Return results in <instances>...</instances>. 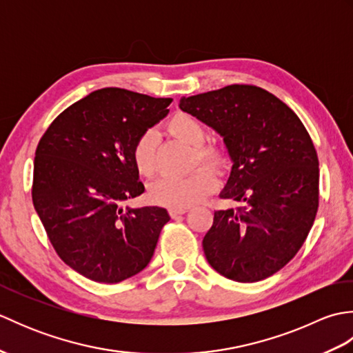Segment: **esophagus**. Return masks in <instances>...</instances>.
<instances>
[{"mask_svg":"<svg viewBox=\"0 0 353 353\" xmlns=\"http://www.w3.org/2000/svg\"><path fill=\"white\" fill-rule=\"evenodd\" d=\"M188 212V208H170V215L172 219H176L179 215H183Z\"/></svg>","mask_w":353,"mask_h":353,"instance_id":"34e87169","label":"esophagus"}]
</instances>
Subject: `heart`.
Segmentation results:
<instances>
[{
    "label": "heart",
    "instance_id": "b5f03b06",
    "mask_svg": "<svg viewBox=\"0 0 353 353\" xmlns=\"http://www.w3.org/2000/svg\"><path fill=\"white\" fill-rule=\"evenodd\" d=\"M168 130L176 138L188 144L199 147L197 159L205 162L215 171H223L229 165L228 147L221 142L201 144L205 142V129L197 118L190 114L179 112L168 121ZM134 167L142 176H152L156 170V134L153 132L142 133L133 147ZM216 186V177L206 167L197 168L185 177L163 176L156 179L150 185L148 197L156 205L170 208H188L214 191Z\"/></svg>",
    "mask_w": 353,
    "mask_h": 353
}]
</instances>
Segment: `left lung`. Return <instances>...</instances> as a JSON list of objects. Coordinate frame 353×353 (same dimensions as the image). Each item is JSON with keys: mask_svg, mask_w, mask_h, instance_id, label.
Listing matches in <instances>:
<instances>
[{"mask_svg": "<svg viewBox=\"0 0 353 353\" xmlns=\"http://www.w3.org/2000/svg\"><path fill=\"white\" fill-rule=\"evenodd\" d=\"M181 108L223 138L232 161L221 199L241 208L216 211L203 238L215 272L258 282L301 249L319 209V159L299 117L268 91L230 85L182 97Z\"/></svg>", "mask_w": 353, "mask_h": 353, "instance_id": "1", "label": "left lung"}]
</instances>
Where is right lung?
<instances>
[{
  "mask_svg": "<svg viewBox=\"0 0 353 353\" xmlns=\"http://www.w3.org/2000/svg\"><path fill=\"white\" fill-rule=\"evenodd\" d=\"M171 101L99 89L65 109L39 141L34 209L61 259L88 279L118 283L142 272L170 221L163 208L123 203L144 192L133 147Z\"/></svg>",
  "mask_w": 353,
  "mask_h": 353,
  "instance_id": "1",
  "label": "right lung"
}]
</instances>
